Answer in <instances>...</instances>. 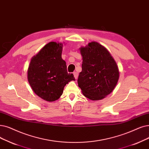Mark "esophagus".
Returning <instances> with one entry per match:
<instances>
[{"mask_svg": "<svg viewBox=\"0 0 149 149\" xmlns=\"http://www.w3.org/2000/svg\"><path fill=\"white\" fill-rule=\"evenodd\" d=\"M74 75V77L75 79H77V78H78V73H77V72H74L73 73Z\"/></svg>", "mask_w": 149, "mask_h": 149, "instance_id": "esophagus-1", "label": "esophagus"}]
</instances>
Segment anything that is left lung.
I'll return each instance as SVG.
<instances>
[{"mask_svg":"<svg viewBox=\"0 0 149 149\" xmlns=\"http://www.w3.org/2000/svg\"><path fill=\"white\" fill-rule=\"evenodd\" d=\"M82 70L79 87L86 97L101 100L110 94L119 80V72L116 61L108 50L97 42H91L80 49Z\"/></svg>","mask_w":149,"mask_h":149,"instance_id":"1","label":"left lung"}]
</instances>
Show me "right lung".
Segmentation results:
<instances>
[{
  "label": "right lung",
  "instance_id": "1",
  "mask_svg": "<svg viewBox=\"0 0 149 149\" xmlns=\"http://www.w3.org/2000/svg\"><path fill=\"white\" fill-rule=\"evenodd\" d=\"M62 50V43L50 42L32 58L29 66L27 78L31 88L48 102L58 99L66 84L75 80L74 75L68 73Z\"/></svg>",
  "mask_w": 149,
  "mask_h": 149
}]
</instances>
